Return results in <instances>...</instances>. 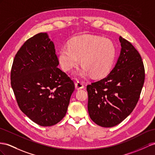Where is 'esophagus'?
Instances as JSON below:
<instances>
[{"mask_svg":"<svg viewBox=\"0 0 155 155\" xmlns=\"http://www.w3.org/2000/svg\"><path fill=\"white\" fill-rule=\"evenodd\" d=\"M75 86H76V88L78 90L82 89L84 87V84L83 83L82 81H77L76 84H75Z\"/></svg>","mask_w":155,"mask_h":155,"instance_id":"1","label":"esophagus"}]
</instances>
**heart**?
I'll return each instance as SVG.
<instances>
[{"mask_svg": "<svg viewBox=\"0 0 155 155\" xmlns=\"http://www.w3.org/2000/svg\"><path fill=\"white\" fill-rule=\"evenodd\" d=\"M117 48L110 39L93 35H84L70 40L58 53V61L62 69L69 71L77 66L81 58L82 69L81 76L91 73L94 77H102L109 73L116 58Z\"/></svg>", "mask_w": 155, "mask_h": 155, "instance_id": "heart-1", "label": "heart"}]
</instances>
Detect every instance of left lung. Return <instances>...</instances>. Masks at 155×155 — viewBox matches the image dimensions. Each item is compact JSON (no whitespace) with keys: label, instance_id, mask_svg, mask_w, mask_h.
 <instances>
[{"label":"left lung","instance_id":"8db88e82","mask_svg":"<svg viewBox=\"0 0 155 155\" xmlns=\"http://www.w3.org/2000/svg\"><path fill=\"white\" fill-rule=\"evenodd\" d=\"M121 50L110 73L87 86L88 110L96 124L110 128L124 120L137 104L145 81L140 54L127 40L119 37Z\"/></svg>","mask_w":155,"mask_h":155}]
</instances>
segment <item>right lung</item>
Listing matches in <instances>:
<instances>
[{"label":"right lung","mask_w":155,"mask_h":155,"mask_svg":"<svg viewBox=\"0 0 155 155\" xmlns=\"http://www.w3.org/2000/svg\"><path fill=\"white\" fill-rule=\"evenodd\" d=\"M55 46L47 33L29 38L18 51L11 69V86L19 109L42 126L65 116L74 84L59 69Z\"/></svg>","instance_id":"1"}]
</instances>
